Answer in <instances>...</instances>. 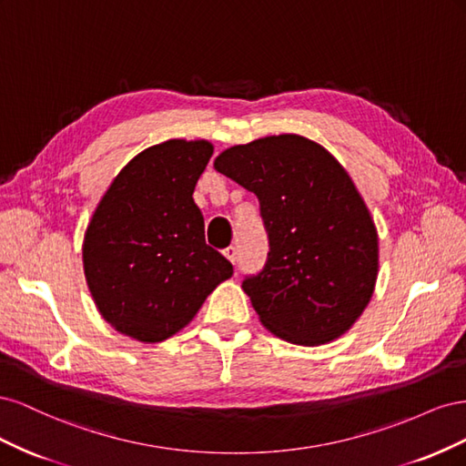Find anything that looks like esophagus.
<instances>
[{"mask_svg": "<svg viewBox=\"0 0 466 466\" xmlns=\"http://www.w3.org/2000/svg\"><path fill=\"white\" fill-rule=\"evenodd\" d=\"M223 255L228 257L233 264L237 262V248H235V247H228V248H225V250H223Z\"/></svg>", "mask_w": 466, "mask_h": 466, "instance_id": "1", "label": "esophagus"}]
</instances>
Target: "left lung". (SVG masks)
<instances>
[{
    "label": "left lung",
    "instance_id": "left-lung-1",
    "mask_svg": "<svg viewBox=\"0 0 466 466\" xmlns=\"http://www.w3.org/2000/svg\"><path fill=\"white\" fill-rule=\"evenodd\" d=\"M214 167L260 204L268 257L243 289L264 327L299 346L344 334L379 266L375 225L344 167L295 134L225 149Z\"/></svg>",
    "mask_w": 466,
    "mask_h": 466
}]
</instances>
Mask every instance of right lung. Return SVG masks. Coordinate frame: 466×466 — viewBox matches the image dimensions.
Listing matches in <instances>:
<instances>
[{
	"instance_id": "obj_1",
	"label": "right lung",
	"mask_w": 466,
	"mask_h": 466,
	"mask_svg": "<svg viewBox=\"0 0 466 466\" xmlns=\"http://www.w3.org/2000/svg\"><path fill=\"white\" fill-rule=\"evenodd\" d=\"M214 153L168 139L126 165L96 206L83 268L98 311L118 332L161 342L194 319L233 266L206 245L194 187Z\"/></svg>"
}]
</instances>
